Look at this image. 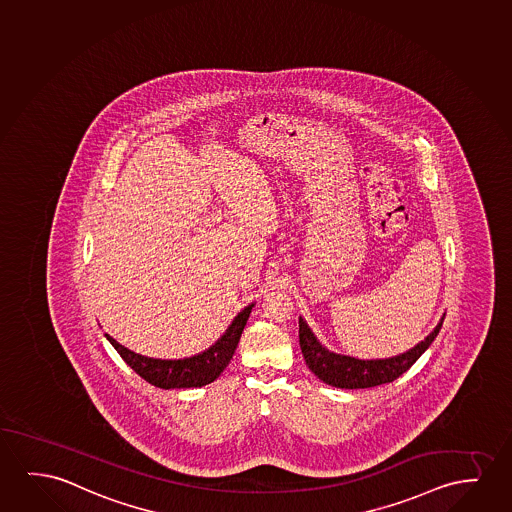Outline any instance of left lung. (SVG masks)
<instances>
[{"label": "left lung", "instance_id": "8db88e82", "mask_svg": "<svg viewBox=\"0 0 512 512\" xmlns=\"http://www.w3.org/2000/svg\"><path fill=\"white\" fill-rule=\"evenodd\" d=\"M444 317L437 327L431 331L414 349L403 352L400 356L389 359H357V357L341 356L327 350L315 338L312 329L299 317V345L304 361L317 377L329 386L340 389H366V387L389 384L403 375L412 364L423 356L433 340L437 338Z\"/></svg>", "mask_w": 512, "mask_h": 512}]
</instances>
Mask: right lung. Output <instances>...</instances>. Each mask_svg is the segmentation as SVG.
Listing matches in <instances>:
<instances>
[{
	"instance_id": "1",
	"label": "right lung",
	"mask_w": 512,
	"mask_h": 512,
	"mask_svg": "<svg viewBox=\"0 0 512 512\" xmlns=\"http://www.w3.org/2000/svg\"><path fill=\"white\" fill-rule=\"evenodd\" d=\"M252 308L253 304H248L243 312L237 313L236 319L232 320L229 329L222 334V338H218L215 345H211L208 350L200 352L197 356L185 359H153L141 356L123 347L109 334H105V338L118 350L121 359L151 386L160 389L202 387L211 384L227 368Z\"/></svg>"
}]
</instances>
